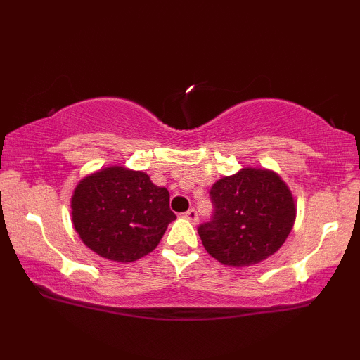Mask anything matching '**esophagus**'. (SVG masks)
<instances>
[{
    "label": "esophagus",
    "instance_id": "34e87169",
    "mask_svg": "<svg viewBox=\"0 0 360 360\" xmlns=\"http://www.w3.org/2000/svg\"><path fill=\"white\" fill-rule=\"evenodd\" d=\"M184 217L187 219V221H191L192 224L198 222V212H197V210H193V208H191L187 212H184Z\"/></svg>",
    "mask_w": 360,
    "mask_h": 360
}]
</instances>
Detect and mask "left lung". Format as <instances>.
I'll use <instances>...</instances> for the list:
<instances>
[{
    "label": "left lung",
    "instance_id": "obj_1",
    "mask_svg": "<svg viewBox=\"0 0 360 360\" xmlns=\"http://www.w3.org/2000/svg\"><path fill=\"white\" fill-rule=\"evenodd\" d=\"M212 217L198 227L206 251L229 266H248L275 254L295 221L292 193L276 173L245 168L211 187Z\"/></svg>",
    "mask_w": 360,
    "mask_h": 360
}]
</instances>
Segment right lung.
<instances>
[{
  "label": "right lung",
  "instance_id": "right-lung-1",
  "mask_svg": "<svg viewBox=\"0 0 360 360\" xmlns=\"http://www.w3.org/2000/svg\"><path fill=\"white\" fill-rule=\"evenodd\" d=\"M71 210L84 245L115 262H133L154 251L176 219L167 188L124 167L105 168L79 182Z\"/></svg>",
  "mask_w": 360,
  "mask_h": 360
}]
</instances>
